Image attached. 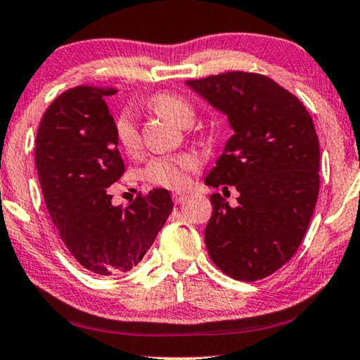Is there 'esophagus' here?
Listing matches in <instances>:
<instances>
[{
    "mask_svg": "<svg viewBox=\"0 0 360 360\" xmlns=\"http://www.w3.org/2000/svg\"><path fill=\"white\" fill-rule=\"evenodd\" d=\"M187 198L186 194H182V192H173V200L174 203H182Z\"/></svg>",
    "mask_w": 360,
    "mask_h": 360,
    "instance_id": "esophagus-1",
    "label": "esophagus"
}]
</instances>
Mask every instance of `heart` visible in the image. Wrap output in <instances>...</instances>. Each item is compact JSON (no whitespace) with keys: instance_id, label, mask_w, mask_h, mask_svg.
I'll return each mask as SVG.
<instances>
[{"instance_id":"heart-1","label":"heart","mask_w":360,"mask_h":360,"mask_svg":"<svg viewBox=\"0 0 360 360\" xmlns=\"http://www.w3.org/2000/svg\"><path fill=\"white\" fill-rule=\"evenodd\" d=\"M150 105L166 120L179 126L191 124L194 120V108L182 96L169 92H162L150 98ZM116 139L122 150L127 153L137 152L141 146V136L136 124V116L131 110H124L116 120ZM198 160L191 153H181L174 157L155 158L143 168V179L157 186L179 189L189 182L191 171L197 169Z\"/></svg>"}]
</instances>
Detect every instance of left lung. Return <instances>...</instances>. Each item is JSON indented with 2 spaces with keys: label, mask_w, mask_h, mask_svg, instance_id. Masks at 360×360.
I'll list each match as a JSON object with an SVG mask.
<instances>
[{
  "label": "left lung",
  "mask_w": 360,
  "mask_h": 360,
  "mask_svg": "<svg viewBox=\"0 0 360 360\" xmlns=\"http://www.w3.org/2000/svg\"><path fill=\"white\" fill-rule=\"evenodd\" d=\"M186 85L228 116L233 129L205 184L234 186L238 205L210 195L208 255L234 280H262L296 254L317 203L314 121L297 96L262 74L234 71Z\"/></svg>",
  "instance_id": "1"
}]
</instances>
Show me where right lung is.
Listing matches in <instances>:
<instances>
[{
  "instance_id": "right-lung-1",
  "label": "right lung",
  "mask_w": 360,
  "mask_h": 360,
  "mask_svg": "<svg viewBox=\"0 0 360 360\" xmlns=\"http://www.w3.org/2000/svg\"><path fill=\"white\" fill-rule=\"evenodd\" d=\"M112 87H76L43 115L35 166L48 213L64 245L85 270L101 276L132 270L173 212L166 189H153L126 208L111 203L108 187L124 174L105 98Z\"/></svg>"
}]
</instances>
